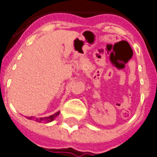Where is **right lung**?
I'll return each instance as SVG.
<instances>
[{
  "label": "right lung",
  "mask_w": 157,
  "mask_h": 157,
  "mask_svg": "<svg viewBox=\"0 0 157 157\" xmlns=\"http://www.w3.org/2000/svg\"><path fill=\"white\" fill-rule=\"evenodd\" d=\"M60 113V112L58 111V112H56V113H54L53 115H51V116H49V117H45V118H40V119H35V121L36 122H38V123H41V122H44V123H50V122H52L53 121L54 119H56V117L59 115ZM28 119H32L33 120V117H28L27 118Z\"/></svg>",
  "instance_id": "right-lung-1"
}]
</instances>
